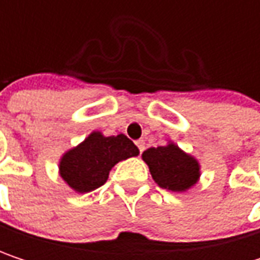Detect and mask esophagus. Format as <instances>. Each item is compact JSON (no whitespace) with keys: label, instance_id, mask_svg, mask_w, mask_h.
Returning <instances> with one entry per match:
<instances>
[{"label":"esophagus","instance_id":"34e87169","mask_svg":"<svg viewBox=\"0 0 260 260\" xmlns=\"http://www.w3.org/2000/svg\"><path fill=\"white\" fill-rule=\"evenodd\" d=\"M135 144H137V147H138V152L141 153V152L144 150V141H143V140H138V141H135Z\"/></svg>","mask_w":260,"mask_h":260}]
</instances>
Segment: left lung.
Instances as JSON below:
<instances>
[{"mask_svg": "<svg viewBox=\"0 0 260 260\" xmlns=\"http://www.w3.org/2000/svg\"><path fill=\"white\" fill-rule=\"evenodd\" d=\"M150 175L164 189L185 191L199 178V164L175 144L150 147L143 152Z\"/></svg>", "mask_w": 260, "mask_h": 260, "instance_id": "obj_1", "label": "left lung"}]
</instances>
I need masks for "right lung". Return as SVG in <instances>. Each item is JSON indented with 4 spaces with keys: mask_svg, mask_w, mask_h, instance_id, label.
Returning <instances> with one entry per match:
<instances>
[{
    "mask_svg": "<svg viewBox=\"0 0 260 260\" xmlns=\"http://www.w3.org/2000/svg\"><path fill=\"white\" fill-rule=\"evenodd\" d=\"M137 155V146L126 135L104 137L101 132H93L61 158L60 173L75 191L88 192L107 182L119 161Z\"/></svg>",
    "mask_w": 260,
    "mask_h": 260,
    "instance_id": "obj_1",
    "label": "right lung"
}]
</instances>
